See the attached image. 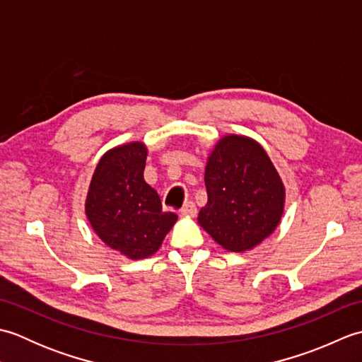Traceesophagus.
<instances>
[{
  "label": "esophagus",
  "mask_w": 362,
  "mask_h": 362,
  "mask_svg": "<svg viewBox=\"0 0 362 362\" xmlns=\"http://www.w3.org/2000/svg\"><path fill=\"white\" fill-rule=\"evenodd\" d=\"M196 213H197V209L193 202H187L180 209L182 216H196Z\"/></svg>",
  "instance_id": "esophagus-1"
}]
</instances>
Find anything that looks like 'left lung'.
<instances>
[{
    "mask_svg": "<svg viewBox=\"0 0 362 362\" xmlns=\"http://www.w3.org/2000/svg\"><path fill=\"white\" fill-rule=\"evenodd\" d=\"M204 179L209 201L197 222L226 250H252L280 224L286 189L253 138L222 136L206 158Z\"/></svg>",
    "mask_w": 362,
    "mask_h": 362,
    "instance_id": "left-lung-1",
    "label": "left lung"
}]
</instances>
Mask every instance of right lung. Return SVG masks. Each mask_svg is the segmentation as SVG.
<instances>
[{
  "mask_svg": "<svg viewBox=\"0 0 362 362\" xmlns=\"http://www.w3.org/2000/svg\"><path fill=\"white\" fill-rule=\"evenodd\" d=\"M148 148L141 141L115 146L99 160L86 199L91 228L129 259L153 255L177 214L161 211L157 191L144 182Z\"/></svg>",
  "mask_w": 362,
  "mask_h": 362,
  "instance_id": "1",
  "label": "right lung"
}]
</instances>
